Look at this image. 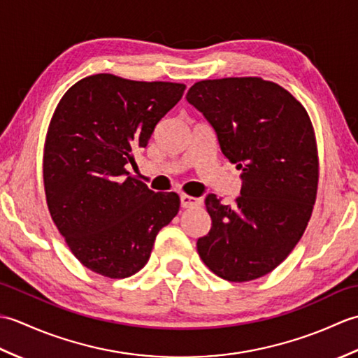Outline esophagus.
Returning <instances> with one entry per match:
<instances>
[{"label":"esophagus","mask_w":358,"mask_h":358,"mask_svg":"<svg viewBox=\"0 0 358 358\" xmlns=\"http://www.w3.org/2000/svg\"><path fill=\"white\" fill-rule=\"evenodd\" d=\"M180 201H181V208H195V206H201L203 204V200L201 199H195V196L192 195H186L183 194L180 196Z\"/></svg>","instance_id":"obj_1"}]
</instances>
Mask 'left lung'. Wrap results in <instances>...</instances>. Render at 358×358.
Instances as JSON below:
<instances>
[{"instance_id":"left-lung-1","label":"left lung","mask_w":358,"mask_h":358,"mask_svg":"<svg viewBox=\"0 0 358 358\" xmlns=\"http://www.w3.org/2000/svg\"><path fill=\"white\" fill-rule=\"evenodd\" d=\"M186 98L243 172L231 206L206 196L212 226L196 250L227 281L260 278L286 260L313 215L320 166L313 121L292 94L260 77L201 80Z\"/></svg>"}]
</instances>
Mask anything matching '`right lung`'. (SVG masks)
<instances>
[{"instance_id":"1","label":"right lung","mask_w":358,"mask_h":358,"mask_svg":"<svg viewBox=\"0 0 358 358\" xmlns=\"http://www.w3.org/2000/svg\"><path fill=\"white\" fill-rule=\"evenodd\" d=\"M169 81L112 73L83 78L59 100L44 141L43 181L53 223L75 258L95 273L126 278L148 263L180 196L154 192L126 164L185 94Z\"/></svg>"}]
</instances>
